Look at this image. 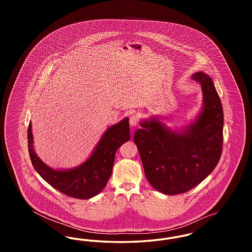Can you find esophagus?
I'll use <instances>...</instances> for the list:
<instances>
[{"label": "esophagus", "instance_id": "esophagus-1", "mask_svg": "<svg viewBox=\"0 0 252 252\" xmlns=\"http://www.w3.org/2000/svg\"><path fill=\"white\" fill-rule=\"evenodd\" d=\"M138 123H139L138 116L135 115V114H132L131 116L129 117V124H130V126H131L132 127L136 126L138 125Z\"/></svg>", "mask_w": 252, "mask_h": 252}]
</instances>
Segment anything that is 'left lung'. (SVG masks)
<instances>
[{
  "instance_id": "1",
  "label": "left lung",
  "mask_w": 252,
  "mask_h": 252,
  "mask_svg": "<svg viewBox=\"0 0 252 252\" xmlns=\"http://www.w3.org/2000/svg\"><path fill=\"white\" fill-rule=\"evenodd\" d=\"M192 78L201 85L203 99L187 126L172 129L151 116L140 121L142 128L134 134L146 179L168 195L198 185L214 171L222 153L224 115L214 81L204 72H194Z\"/></svg>"
}]
</instances>
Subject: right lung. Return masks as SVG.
Wrapping results in <instances>:
<instances>
[{
	"label": "right lung",
	"instance_id": "obj_1",
	"mask_svg": "<svg viewBox=\"0 0 252 252\" xmlns=\"http://www.w3.org/2000/svg\"><path fill=\"white\" fill-rule=\"evenodd\" d=\"M128 117L106 129L89 158L81 164L68 169L50 167L36 155L32 125L28 126V150L37 174L58 191L78 199H89L105 188L111 176L115 153L130 139Z\"/></svg>",
	"mask_w": 252,
	"mask_h": 252
}]
</instances>
